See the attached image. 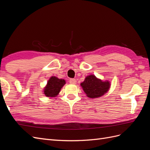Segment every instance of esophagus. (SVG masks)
Here are the masks:
<instances>
[{
	"label": "esophagus",
	"instance_id": "1",
	"mask_svg": "<svg viewBox=\"0 0 150 150\" xmlns=\"http://www.w3.org/2000/svg\"><path fill=\"white\" fill-rule=\"evenodd\" d=\"M69 83L70 84H75L76 83V80L75 79H70Z\"/></svg>",
	"mask_w": 150,
	"mask_h": 150
}]
</instances>
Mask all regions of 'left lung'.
<instances>
[{
  "instance_id": "8db88e82",
  "label": "left lung",
  "mask_w": 150,
  "mask_h": 150,
  "mask_svg": "<svg viewBox=\"0 0 150 150\" xmlns=\"http://www.w3.org/2000/svg\"><path fill=\"white\" fill-rule=\"evenodd\" d=\"M81 85L87 96L90 98L101 97L108 91L110 87L109 81L103 82L94 75H89L86 77Z\"/></svg>"
}]
</instances>
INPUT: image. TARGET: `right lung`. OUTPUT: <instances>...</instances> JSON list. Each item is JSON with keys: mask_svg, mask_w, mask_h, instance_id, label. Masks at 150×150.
Returning a JSON list of instances; mask_svg holds the SVG:
<instances>
[{"mask_svg": "<svg viewBox=\"0 0 150 150\" xmlns=\"http://www.w3.org/2000/svg\"><path fill=\"white\" fill-rule=\"evenodd\" d=\"M66 83L64 79H58L52 76L49 79L47 84L44 88V93L47 97H55L60 92L61 89Z\"/></svg>", "mask_w": 150, "mask_h": 150, "instance_id": "right-lung-1", "label": "right lung"}]
</instances>
